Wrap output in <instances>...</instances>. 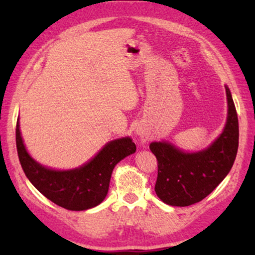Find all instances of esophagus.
Listing matches in <instances>:
<instances>
[{"label":"esophagus","mask_w":255,"mask_h":255,"mask_svg":"<svg viewBox=\"0 0 255 255\" xmlns=\"http://www.w3.org/2000/svg\"><path fill=\"white\" fill-rule=\"evenodd\" d=\"M136 131H137V133L139 136H144L145 135V130L141 127H137V130Z\"/></svg>","instance_id":"1"}]
</instances>
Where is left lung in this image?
Masks as SVG:
<instances>
[{
	"label": "left lung",
	"mask_w": 255,
	"mask_h": 255,
	"mask_svg": "<svg viewBox=\"0 0 255 255\" xmlns=\"http://www.w3.org/2000/svg\"><path fill=\"white\" fill-rule=\"evenodd\" d=\"M226 94L225 129L207 149L189 154L164 141L149 145L157 159L155 192L165 204L178 207L197 204L213 192L231 171L239 148V119L227 86Z\"/></svg>",
	"instance_id": "8db88e82"
}]
</instances>
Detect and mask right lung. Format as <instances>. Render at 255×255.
Wrapping results in <instances>:
<instances>
[{
    "mask_svg": "<svg viewBox=\"0 0 255 255\" xmlns=\"http://www.w3.org/2000/svg\"><path fill=\"white\" fill-rule=\"evenodd\" d=\"M16 150L24 174L47 199L68 210H85L101 204L109 190L116 164L135 153L129 137L107 144L92 161L71 171H54L41 166L25 150L19 129L15 128Z\"/></svg>",
    "mask_w": 255,
    "mask_h": 255,
    "instance_id": "1",
    "label": "right lung"
}]
</instances>
